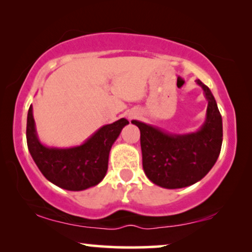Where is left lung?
<instances>
[{"label":"left lung","instance_id":"obj_1","mask_svg":"<svg viewBox=\"0 0 252 252\" xmlns=\"http://www.w3.org/2000/svg\"><path fill=\"white\" fill-rule=\"evenodd\" d=\"M208 99L206 119L197 132L170 134L132 120L139 127L144 173L155 185L167 189L188 187L209 173L222 143V119L211 91L196 80Z\"/></svg>","mask_w":252,"mask_h":252}]
</instances>
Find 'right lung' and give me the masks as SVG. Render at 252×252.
Here are the masks:
<instances>
[{"label": "right lung", "mask_w": 252, "mask_h": 252, "mask_svg": "<svg viewBox=\"0 0 252 252\" xmlns=\"http://www.w3.org/2000/svg\"><path fill=\"white\" fill-rule=\"evenodd\" d=\"M128 120L122 118L99 128L81 146L48 148L37 139L33 108L27 113V147L47 180L66 190H85L98 185L108 171L109 154Z\"/></svg>", "instance_id": "right-lung-1"}]
</instances>
